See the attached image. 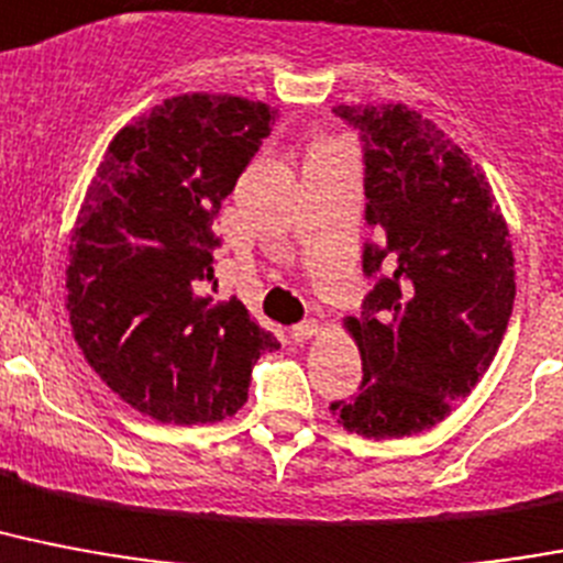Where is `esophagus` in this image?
<instances>
[{"instance_id": "1", "label": "esophagus", "mask_w": 563, "mask_h": 563, "mask_svg": "<svg viewBox=\"0 0 563 563\" xmlns=\"http://www.w3.org/2000/svg\"><path fill=\"white\" fill-rule=\"evenodd\" d=\"M312 335H318V321H312V318H309V321H300L291 329V341H295V344H303V341H309Z\"/></svg>"}]
</instances>
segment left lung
Returning <instances> with one entry per match:
<instances>
[{"mask_svg": "<svg viewBox=\"0 0 563 563\" xmlns=\"http://www.w3.org/2000/svg\"><path fill=\"white\" fill-rule=\"evenodd\" d=\"M361 135L373 280L346 329L361 387L329 410L346 431L399 440L442 422L477 387L515 303L506 219L477 164L401 103L335 107Z\"/></svg>", "mask_w": 563, "mask_h": 563, "instance_id": "left-lung-1", "label": "left lung"}]
</instances>
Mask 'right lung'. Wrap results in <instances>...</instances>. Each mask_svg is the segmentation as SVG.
<instances>
[{"instance_id":"obj_1","label":"right lung","mask_w":563,"mask_h":563,"mask_svg":"<svg viewBox=\"0 0 563 563\" xmlns=\"http://www.w3.org/2000/svg\"><path fill=\"white\" fill-rule=\"evenodd\" d=\"M272 107L178 95L118 132L71 231L68 321L89 367L155 422H222L277 338L217 300L210 225L272 132Z\"/></svg>"}]
</instances>
